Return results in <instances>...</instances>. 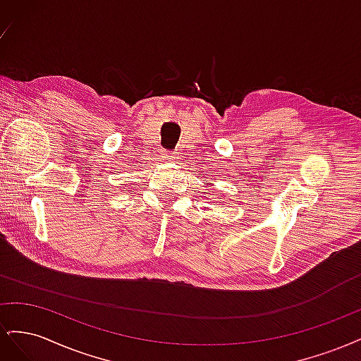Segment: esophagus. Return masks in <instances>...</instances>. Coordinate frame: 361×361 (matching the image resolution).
Listing matches in <instances>:
<instances>
[{
    "label": "esophagus",
    "instance_id": "esophagus-1",
    "mask_svg": "<svg viewBox=\"0 0 361 361\" xmlns=\"http://www.w3.org/2000/svg\"><path fill=\"white\" fill-rule=\"evenodd\" d=\"M164 161H171V159H174L176 158V154H170V152H162V157H161Z\"/></svg>",
    "mask_w": 361,
    "mask_h": 361
}]
</instances>
